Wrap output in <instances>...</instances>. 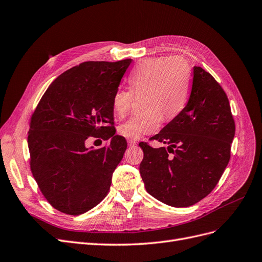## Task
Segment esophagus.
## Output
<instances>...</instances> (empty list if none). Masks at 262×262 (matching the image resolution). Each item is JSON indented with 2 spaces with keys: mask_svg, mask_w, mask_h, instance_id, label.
Wrapping results in <instances>:
<instances>
[{
  "mask_svg": "<svg viewBox=\"0 0 262 262\" xmlns=\"http://www.w3.org/2000/svg\"><path fill=\"white\" fill-rule=\"evenodd\" d=\"M127 142H128V145H129V146L137 145V141H133V140H131V139H127Z\"/></svg>",
  "mask_w": 262,
  "mask_h": 262,
  "instance_id": "obj_1",
  "label": "esophagus"
}]
</instances>
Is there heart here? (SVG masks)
<instances>
[{"label":"heart","instance_id":"1","mask_svg":"<svg viewBox=\"0 0 262 262\" xmlns=\"http://www.w3.org/2000/svg\"><path fill=\"white\" fill-rule=\"evenodd\" d=\"M130 89H117L112 106L114 113L122 117L132 106L135 95H143L146 111L133 115L119 127L124 138L138 140L156 132L166 118L171 119L185 107L192 91V69L181 56L146 58L128 77Z\"/></svg>","mask_w":262,"mask_h":262}]
</instances>
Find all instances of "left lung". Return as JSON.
<instances>
[{"instance_id": "1", "label": "left lung", "mask_w": 262, "mask_h": 262, "mask_svg": "<svg viewBox=\"0 0 262 262\" xmlns=\"http://www.w3.org/2000/svg\"><path fill=\"white\" fill-rule=\"evenodd\" d=\"M234 134L235 122L224 90L208 71L194 67L186 106L149 139L169 147L139 144L144 152L140 173L146 191L178 208L202 201L229 164Z\"/></svg>"}]
</instances>
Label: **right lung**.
Masks as SVG:
<instances>
[{"instance_id": "add662e5", "label": "right lung", "mask_w": 262, "mask_h": 262, "mask_svg": "<svg viewBox=\"0 0 262 262\" xmlns=\"http://www.w3.org/2000/svg\"><path fill=\"white\" fill-rule=\"evenodd\" d=\"M132 59L84 61L53 81L31 115L30 169L52 207L82 214L100 204L112 184L127 141L115 135L112 98ZM89 137L107 139L86 149Z\"/></svg>"}]
</instances>
